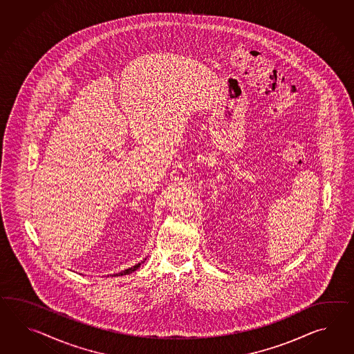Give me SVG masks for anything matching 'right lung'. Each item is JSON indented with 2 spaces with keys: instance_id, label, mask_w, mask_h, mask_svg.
Returning <instances> with one entry per match:
<instances>
[{
  "instance_id": "add662e5",
  "label": "right lung",
  "mask_w": 354,
  "mask_h": 354,
  "mask_svg": "<svg viewBox=\"0 0 354 354\" xmlns=\"http://www.w3.org/2000/svg\"><path fill=\"white\" fill-rule=\"evenodd\" d=\"M145 261H146V259H145ZM145 261H142L140 263H137L136 266H133V268H127V270H124V271H121V272H119V274H113V275L111 276H122V275H128V274H131V272H134L137 268L145 262Z\"/></svg>"
}]
</instances>
